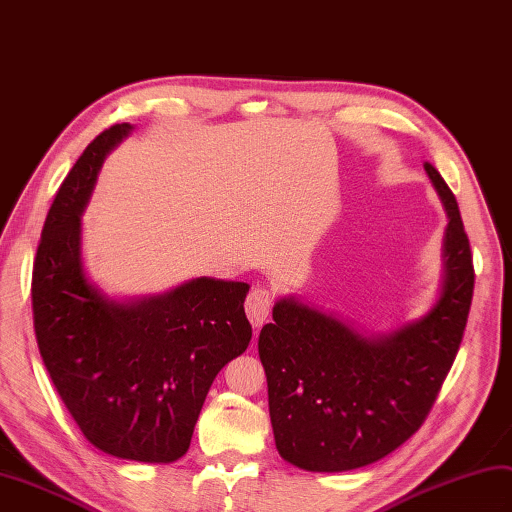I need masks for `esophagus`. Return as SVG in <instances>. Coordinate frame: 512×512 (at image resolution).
<instances>
[{
    "label": "esophagus",
    "mask_w": 512,
    "mask_h": 512,
    "mask_svg": "<svg viewBox=\"0 0 512 512\" xmlns=\"http://www.w3.org/2000/svg\"><path fill=\"white\" fill-rule=\"evenodd\" d=\"M272 303H274V296H272V292L266 290V287H253L251 294H248L244 309H246L248 320H251L255 329H259V326L268 320Z\"/></svg>",
    "instance_id": "esophagus-1"
}]
</instances>
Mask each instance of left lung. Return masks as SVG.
Listing matches in <instances>:
<instances>
[{
    "label": "left lung",
    "instance_id": "1",
    "mask_svg": "<svg viewBox=\"0 0 512 512\" xmlns=\"http://www.w3.org/2000/svg\"><path fill=\"white\" fill-rule=\"evenodd\" d=\"M424 170L448 214L441 290L426 316L368 335L283 296L259 333L274 443L300 469L381 461L424 424L452 368L474 296V261L452 190L430 162Z\"/></svg>",
    "mask_w": 512,
    "mask_h": 512
}]
</instances>
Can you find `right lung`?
<instances>
[{
  "mask_svg": "<svg viewBox=\"0 0 512 512\" xmlns=\"http://www.w3.org/2000/svg\"><path fill=\"white\" fill-rule=\"evenodd\" d=\"M131 129L112 125L90 142L51 203L34 261V331L62 402L97 450L173 463L190 448L216 374L251 342V285L199 277L119 300L88 279L82 214L103 160Z\"/></svg>",
  "mask_w": 512,
  "mask_h": 512,
  "instance_id": "add662e5",
  "label": "right lung"
}]
</instances>
